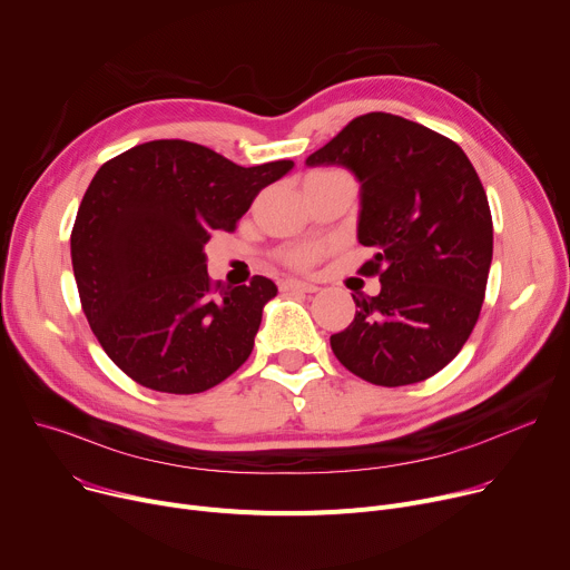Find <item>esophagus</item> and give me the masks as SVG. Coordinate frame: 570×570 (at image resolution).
Instances as JSON below:
<instances>
[{"instance_id":"esophagus-1","label":"esophagus","mask_w":570,"mask_h":570,"mask_svg":"<svg viewBox=\"0 0 570 570\" xmlns=\"http://www.w3.org/2000/svg\"><path fill=\"white\" fill-rule=\"evenodd\" d=\"M282 288L284 291H299V293H316L318 291L316 284L305 282V279H286V282H282Z\"/></svg>"}]
</instances>
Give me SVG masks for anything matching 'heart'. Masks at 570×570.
Wrapping results in <instances>:
<instances>
[{
	"mask_svg": "<svg viewBox=\"0 0 570 570\" xmlns=\"http://www.w3.org/2000/svg\"><path fill=\"white\" fill-rule=\"evenodd\" d=\"M321 256V249L318 247H295V249H288L284 252V261L288 265H293V268H309V265L316 263V258Z\"/></svg>",
	"mask_w": 570,
	"mask_h": 570,
	"instance_id": "obj_1",
	"label": "heart"
}]
</instances>
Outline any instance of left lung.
<instances>
[{"instance_id": "obj_1", "label": "left lung", "mask_w": 570, "mask_h": 570, "mask_svg": "<svg viewBox=\"0 0 570 570\" xmlns=\"http://www.w3.org/2000/svg\"><path fill=\"white\" fill-rule=\"evenodd\" d=\"M360 180L357 240L373 247L360 273L377 295H353V323L330 336L362 381L401 387L444 368L470 338L492 261L485 189L463 148L385 111L353 119L307 158Z\"/></svg>"}]
</instances>
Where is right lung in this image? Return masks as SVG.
Wrapping results in <instances>:
<instances>
[{"instance_id":"1","label":"right lung","mask_w":570,"mask_h":570,"mask_svg":"<svg viewBox=\"0 0 570 570\" xmlns=\"http://www.w3.org/2000/svg\"><path fill=\"white\" fill-rule=\"evenodd\" d=\"M291 169L156 139L96 171L70 234L72 273L102 351L135 383L199 394L245 364L277 286L261 275L249 286L213 284L204 249Z\"/></svg>"}]
</instances>
